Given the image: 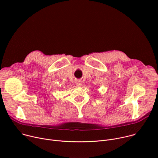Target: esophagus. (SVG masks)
Listing matches in <instances>:
<instances>
[{"label": "esophagus", "mask_w": 158, "mask_h": 158, "mask_svg": "<svg viewBox=\"0 0 158 158\" xmlns=\"http://www.w3.org/2000/svg\"><path fill=\"white\" fill-rule=\"evenodd\" d=\"M76 84L77 85V86H81V81H77Z\"/></svg>", "instance_id": "obj_1"}]
</instances>
